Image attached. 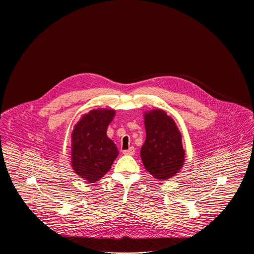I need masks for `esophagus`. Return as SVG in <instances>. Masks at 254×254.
<instances>
[{"label":"esophagus","instance_id":"obj_1","mask_svg":"<svg viewBox=\"0 0 254 254\" xmlns=\"http://www.w3.org/2000/svg\"><path fill=\"white\" fill-rule=\"evenodd\" d=\"M123 153L125 154V155H134V153H135V149H134V147L131 146V147H129L128 149H125V150H123Z\"/></svg>","mask_w":254,"mask_h":254}]
</instances>
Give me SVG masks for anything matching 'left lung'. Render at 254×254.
Instances as JSON below:
<instances>
[{"mask_svg": "<svg viewBox=\"0 0 254 254\" xmlns=\"http://www.w3.org/2000/svg\"><path fill=\"white\" fill-rule=\"evenodd\" d=\"M145 143L141 158L145 169L156 179L168 180L185 162L182 135L174 120L162 109L145 112Z\"/></svg>", "mask_w": 254, "mask_h": 254, "instance_id": "1", "label": "left lung"}]
</instances>
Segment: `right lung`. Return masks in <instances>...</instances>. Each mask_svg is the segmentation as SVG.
<instances>
[{
    "instance_id": "right-lung-1",
    "label": "right lung",
    "mask_w": 254,
    "mask_h": 254,
    "mask_svg": "<svg viewBox=\"0 0 254 254\" xmlns=\"http://www.w3.org/2000/svg\"><path fill=\"white\" fill-rule=\"evenodd\" d=\"M114 109H94L82 116L71 134V166L88 183L99 181L109 171L119 151L107 135Z\"/></svg>"
}]
</instances>
